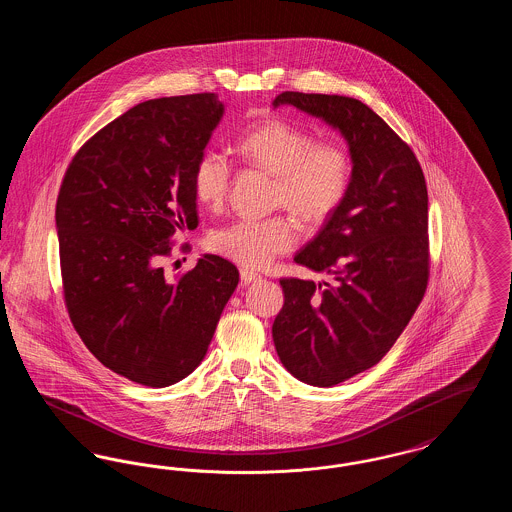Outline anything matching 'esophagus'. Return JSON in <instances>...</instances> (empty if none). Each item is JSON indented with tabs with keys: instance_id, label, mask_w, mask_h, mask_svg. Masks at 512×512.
Segmentation results:
<instances>
[{
	"instance_id": "1",
	"label": "esophagus",
	"mask_w": 512,
	"mask_h": 512,
	"mask_svg": "<svg viewBox=\"0 0 512 512\" xmlns=\"http://www.w3.org/2000/svg\"><path fill=\"white\" fill-rule=\"evenodd\" d=\"M240 276H242V282H244L245 286L261 280V274H257V272H253V270H247V268L240 270Z\"/></svg>"
}]
</instances>
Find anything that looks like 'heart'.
I'll return each mask as SVG.
<instances>
[{
	"instance_id": "1",
	"label": "heart",
	"mask_w": 512,
	"mask_h": 512,
	"mask_svg": "<svg viewBox=\"0 0 512 512\" xmlns=\"http://www.w3.org/2000/svg\"><path fill=\"white\" fill-rule=\"evenodd\" d=\"M238 151L259 169L274 174V203L299 219L318 224L340 209L353 180V157L338 140L317 142L315 134L282 119H268L249 128ZM232 182V165L220 151H205L194 169L195 199L219 209ZM299 230L290 217L242 219L222 226L213 249L247 268H263L297 244Z\"/></svg>"
}]
</instances>
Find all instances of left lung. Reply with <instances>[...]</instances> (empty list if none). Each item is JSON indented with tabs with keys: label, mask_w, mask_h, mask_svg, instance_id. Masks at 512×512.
Listing matches in <instances>:
<instances>
[{
	"label": "left lung",
	"mask_w": 512,
	"mask_h": 512,
	"mask_svg": "<svg viewBox=\"0 0 512 512\" xmlns=\"http://www.w3.org/2000/svg\"><path fill=\"white\" fill-rule=\"evenodd\" d=\"M292 105L338 130L353 157L340 209L295 263L328 282L282 278L284 307L272 340L297 380L330 388L382 361L428 284V192L407 146L363 101L282 92Z\"/></svg>",
	"instance_id": "1"
}]
</instances>
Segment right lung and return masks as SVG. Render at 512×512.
Masks as SVG:
<instances>
[{"instance_id":"right-lung-1","label":"right lung","mask_w":512,"mask_h":512,"mask_svg":"<svg viewBox=\"0 0 512 512\" xmlns=\"http://www.w3.org/2000/svg\"><path fill=\"white\" fill-rule=\"evenodd\" d=\"M222 115L215 94L138 103L80 147L57 197L73 326L101 365L149 388L194 372L240 282L209 253L174 280L161 267L172 236L197 226L195 163Z\"/></svg>"}]
</instances>
